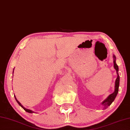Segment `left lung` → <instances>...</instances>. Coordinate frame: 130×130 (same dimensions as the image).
<instances>
[{
	"mask_svg": "<svg viewBox=\"0 0 130 130\" xmlns=\"http://www.w3.org/2000/svg\"><path fill=\"white\" fill-rule=\"evenodd\" d=\"M113 58H114V60H113V62H114V68L115 69H116V73L117 75V79L116 80V82H115V91L113 92L112 94L109 95V96L105 100H104V101L102 102V105L104 106V109H106L108 108V106H109L111 105V104L113 102V101L115 100V98L117 95V93H118L119 91V82H120V77H119V67L116 63V57L115 55H113Z\"/></svg>",
	"mask_w": 130,
	"mask_h": 130,
	"instance_id": "obj_1",
	"label": "left lung"
}]
</instances>
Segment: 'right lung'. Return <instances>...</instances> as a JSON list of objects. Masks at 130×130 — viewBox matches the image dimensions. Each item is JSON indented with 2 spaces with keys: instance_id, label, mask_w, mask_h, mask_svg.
Returning a JSON list of instances; mask_svg holds the SVG:
<instances>
[{
  "instance_id": "obj_1",
  "label": "right lung",
  "mask_w": 130,
  "mask_h": 130,
  "mask_svg": "<svg viewBox=\"0 0 130 130\" xmlns=\"http://www.w3.org/2000/svg\"><path fill=\"white\" fill-rule=\"evenodd\" d=\"M13 72H14V71H13ZM15 96V100H16V101H17V103H18V104H19V105H20L21 106V107H22V108H23V109H24L25 110V111H26V112H28V113H34V112H33V111H32V110H29V109H26V108H24V107L23 106H22L21 104V103H20V102L19 101H18V100H17V98H16V97H15V96Z\"/></svg>"
}]
</instances>
